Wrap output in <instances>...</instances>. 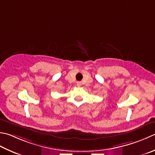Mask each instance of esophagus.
I'll return each mask as SVG.
<instances>
[{"label":"esophagus","instance_id":"1","mask_svg":"<svg viewBox=\"0 0 155 155\" xmlns=\"http://www.w3.org/2000/svg\"><path fill=\"white\" fill-rule=\"evenodd\" d=\"M81 84H81V82H77V86L78 87H81Z\"/></svg>","mask_w":155,"mask_h":155}]
</instances>
